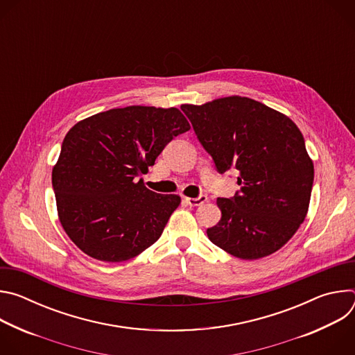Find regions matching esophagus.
Returning <instances> with one entry per match:
<instances>
[{
    "label": "esophagus",
    "instance_id": "obj_1",
    "mask_svg": "<svg viewBox=\"0 0 355 355\" xmlns=\"http://www.w3.org/2000/svg\"><path fill=\"white\" fill-rule=\"evenodd\" d=\"M184 200L187 202V205H189V207H199L202 204H205V202L208 200V196L207 195H199L196 198H184Z\"/></svg>",
    "mask_w": 355,
    "mask_h": 355
}]
</instances>
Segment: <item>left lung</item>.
I'll return each instance as SVG.
<instances>
[{"instance_id":"obj_1","label":"left lung","mask_w":355,"mask_h":355,"mask_svg":"<svg viewBox=\"0 0 355 355\" xmlns=\"http://www.w3.org/2000/svg\"><path fill=\"white\" fill-rule=\"evenodd\" d=\"M181 110L216 170L240 173L234 196L216 200L222 218L207 230L209 240L241 260L272 254L309 208L315 170L300 130L284 114L245 96Z\"/></svg>"}]
</instances>
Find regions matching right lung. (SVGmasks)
<instances>
[{"instance_id":"obj_1","label":"right lung","mask_w":355,"mask_h":355,"mask_svg":"<svg viewBox=\"0 0 355 355\" xmlns=\"http://www.w3.org/2000/svg\"><path fill=\"white\" fill-rule=\"evenodd\" d=\"M189 129L177 108L133 105L99 112L69 130L52 185L60 223L87 256L121 263L159 240L181 198L150 191L139 177Z\"/></svg>"}]
</instances>
